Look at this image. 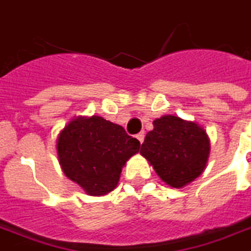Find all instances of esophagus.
Returning a JSON list of instances; mask_svg holds the SVG:
<instances>
[{
  "label": "esophagus",
  "instance_id": "obj_1",
  "mask_svg": "<svg viewBox=\"0 0 251 251\" xmlns=\"http://www.w3.org/2000/svg\"><path fill=\"white\" fill-rule=\"evenodd\" d=\"M136 137H137V140H139L140 143H143V141H144V137H145V133H144V132H140L139 135L136 136Z\"/></svg>",
  "mask_w": 251,
  "mask_h": 251
}]
</instances>
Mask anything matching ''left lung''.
Here are the masks:
<instances>
[{
	"label": "left lung",
	"mask_w": 251,
	"mask_h": 251,
	"mask_svg": "<svg viewBox=\"0 0 251 251\" xmlns=\"http://www.w3.org/2000/svg\"><path fill=\"white\" fill-rule=\"evenodd\" d=\"M140 154L170 187L182 188L204 172L211 144L204 128L173 115L153 122Z\"/></svg>",
	"instance_id": "1"
}]
</instances>
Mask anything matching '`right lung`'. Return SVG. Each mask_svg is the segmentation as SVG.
Wrapping results in <instances>:
<instances>
[{"label":"right lung","instance_id":"add662e5","mask_svg":"<svg viewBox=\"0 0 251 251\" xmlns=\"http://www.w3.org/2000/svg\"><path fill=\"white\" fill-rule=\"evenodd\" d=\"M56 149L64 174L87 195L100 196L118 186L126 162L139 153L140 141L102 116H78L60 132Z\"/></svg>","mask_w":251,"mask_h":251}]
</instances>
